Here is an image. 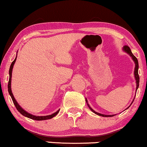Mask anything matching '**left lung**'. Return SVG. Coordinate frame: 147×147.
I'll list each match as a JSON object with an SVG mask.
<instances>
[{"instance_id":"left-lung-1","label":"left lung","mask_w":147,"mask_h":147,"mask_svg":"<svg viewBox=\"0 0 147 147\" xmlns=\"http://www.w3.org/2000/svg\"><path fill=\"white\" fill-rule=\"evenodd\" d=\"M122 50H123V51H124V52H126V53H127L128 55H129V56L131 57V58H132L133 61H134V63H135L134 77H135V79H136V92H137V90H138V87H139V83H140V77H139V75H138V68H139V65H138V61L137 59V58H136V57L133 55L132 52H131V49H130V48H129V46H127V45H124V46L123 47ZM135 97H136V96H135ZM134 99H133V102H131V104H132V103L133 102V101H134ZM86 102L87 105L89 107V109H90L91 111H92V112H93L94 113H95L96 115H97L102 116V117H113V116L116 115H104V114L99 113H97V112H95V111H94L93 109H92V108L90 107V105H89V104H88V100H87L86 98ZM131 105H130V106H131ZM130 106L127 108V109H129V108L130 107Z\"/></svg>"}]
</instances>
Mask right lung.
<instances>
[{"label":"right lung","mask_w":147,"mask_h":147,"mask_svg":"<svg viewBox=\"0 0 147 147\" xmlns=\"http://www.w3.org/2000/svg\"><path fill=\"white\" fill-rule=\"evenodd\" d=\"M16 57H17V52H16V58H15V59L13 61V62L11 63V65H10V68H9V82H8V92H9V95L11 96V99H12L13 102H14V104L16 106V109H17L18 112L20 113L23 115V116H25V117H28L30 118V119H34V120H38V121H41V120H46V119H51V118L54 117L55 116H56L57 114H58V113L59 112V110L60 109H59L58 111H57V112L54 113H52L51 115H45V116H36V115H34L32 114H30L28 112H27L26 111H25L24 109H22L21 106L19 105V104H18V102H16V100L15 99L14 95H13V93L12 92H11V75H12V69H13V67H14V65L15 63V62H16Z\"/></svg>","instance_id":"right-lung-1"}]
</instances>
